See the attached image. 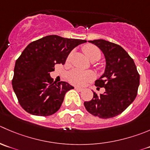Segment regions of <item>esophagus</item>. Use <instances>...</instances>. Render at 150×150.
<instances>
[{
  "mask_svg": "<svg viewBox=\"0 0 150 150\" xmlns=\"http://www.w3.org/2000/svg\"><path fill=\"white\" fill-rule=\"evenodd\" d=\"M75 88L76 90H78V91H82L83 90L82 88H81V87H78V86H75Z\"/></svg>",
  "mask_w": 150,
  "mask_h": 150,
  "instance_id": "1",
  "label": "esophagus"
}]
</instances>
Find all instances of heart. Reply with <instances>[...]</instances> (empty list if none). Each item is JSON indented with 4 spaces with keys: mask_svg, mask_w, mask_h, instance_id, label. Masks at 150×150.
Returning a JSON list of instances; mask_svg holds the SVG:
<instances>
[{
    "mask_svg": "<svg viewBox=\"0 0 150 150\" xmlns=\"http://www.w3.org/2000/svg\"><path fill=\"white\" fill-rule=\"evenodd\" d=\"M84 54L90 61L99 59L100 58V50L96 46L87 44L83 47ZM68 81L73 85L83 86L86 83L92 81L95 78V75L91 71H83L81 69H73L68 73Z\"/></svg>",
    "mask_w": 150,
    "mask_h": 150,
    "instance_id": "obj_1",
    "label": "heart"
}]
</instances>
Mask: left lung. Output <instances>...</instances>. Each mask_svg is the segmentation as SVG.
I'll return each instance as SVG.
<instances>
[{
  "label": "left lung",
  "mask_w": 150,
  "mask_h": 150,
  "mask_svg": "<svg viewBox=\"0 0 150 150\" xmlns=\"http://www.w3.org/2000/svg\"><path fill=\"white\" fill-rule=\"evenodd\" d=\"M104 53L105 70L95 81L97 89L104 87L103 94L94 92L92 100L84 102L87 111L95 117L109 119L122 114L137 96L140 75L133 59L119 45L103 40L89 41Z\"/></svg>",
  "instance_id": "obj_1"
}]
</instances>
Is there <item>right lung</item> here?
<instances>
[{
  "instance_id": "add662e5",
  "label": "right lung",
  "mask_w": 150,
  "mask_h": 150,
  "mask_svg": "<svg viewBox=\"0 0 150 150\" xmlns=\"http://www.w3.org/2000/svg\"><path fill=\"white\" fill-rule=\"evenodd\" d=\"M86 40L50 35L30 42L17 59L12 87L19 103L25 111L40 117L55 114L65 94L73 86L64 81L56 83L50 72L57 64H64L76 46Z\"/></svg>"
}]
</instances>
